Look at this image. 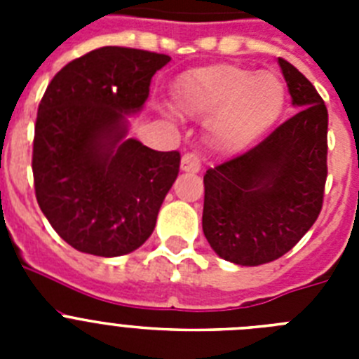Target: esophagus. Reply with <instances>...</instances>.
Segmentation results:
<instances>
[{
  "instance_id": "obj_1",
  "label": "esophagus",
  "mask_w": 359,
  "mask_h": 359,
  "mask_svg": "<svg viewBox=\"0 0 359 359\" xmlns=\"http://www.w3.org/2000/svg\"><path fill=\"white\" fill-rule=\"evenodd\" d=\"M199 169H201V161H199V156L196 154V152H187V154H183L182 158V170L183 172H199Z\"/></svg>"
}]
</instances>
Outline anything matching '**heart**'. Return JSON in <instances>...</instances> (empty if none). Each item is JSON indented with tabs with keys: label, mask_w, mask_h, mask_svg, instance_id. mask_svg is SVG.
Returning <instances> with one entry per match:
<instances>
[{
	"label": "heart",
	"mask_w": 359,
	"mask_h": 359,
	"mask_svg": "<svg viewBox=\"0 0 359 359\" xmlns=\"http://www.w3.org/2000/svg\"><path fill=\"white\" fill-rule=\"evenodd\" d=\"M286 100L280 79L239 65H214L187 72L174 90V106L187 116L208 118L214 147L236 152L264 135Z\"/></svg>",
	"instance_id": "obj_1"
}]
</instances>
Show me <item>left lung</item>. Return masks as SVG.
<instances>
[{
  "instance_id": "1",
  "label": "left lung",
  "mask_w": 359,
  "mask_h": 359,
  "mask_svg": "<svg viewBox=\"0 0 359 359\" xmlns=\"http://www.w3.org/2000/svg\"><path fill=\"white\" fill-rule=\"evenodd\" d=\"M298 113L243 154L207 170L203 231L241 266L290 252L318 219L327 180V107L315 86L278 57Z\"/></svg>"
}]
</instances>
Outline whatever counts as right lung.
I'll list each match as a JSON object with an SVG mask.
<instances>
[{"instance_id":"obj_1","label":"right lung","mask_w":359,"mask_h":359,"mask_svg":"<svg viewBox=\"0 0 359 359\" xmlns=\"http://www.w3.org/2000/svg\"><path fill=\"white\" fill-rule=\"evenodd\" d=\"M169 55L102 46L73 59L37 107L32 172L39 208L75 250L118 257L140 248L180 170V152L122 140Z\"/></svg>"}]
</instances>
